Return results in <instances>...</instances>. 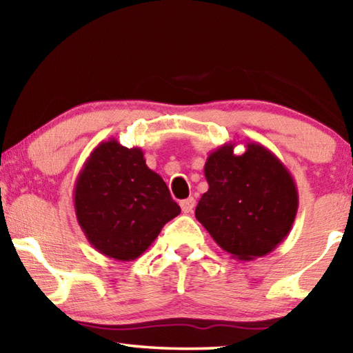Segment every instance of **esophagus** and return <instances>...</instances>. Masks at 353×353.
Returning a JSON list of instances; mask_svg holds the SVG:
<instances>
[{"label":"esophagus","mask_w":353,"mask_h":353,"mask_svg":"<svg viewBox=\"0 0 353 353\" xmlns=\"http://www.w3.org/2000/svg\"><path fill=\"white\" fill-rule=\"evenodd\" d=\"M194 205H196L194 198H188V199H185V201L181 202V208H182L183 213H191V212H193Z\"/></svg>","instance_id":"34e87169"}]
</instances>
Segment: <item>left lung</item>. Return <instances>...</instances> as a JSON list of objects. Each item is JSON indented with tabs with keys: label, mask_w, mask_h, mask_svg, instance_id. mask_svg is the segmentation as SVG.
<instances>
[{
	"label": "left lung",
	"mask_w": 353,
	"mask_h": 353,
	"mask_svg": "<svg viewBox=\"0 0 353 353\" xmlns=\"http://www.w3.org/2000/svg\"><path fill=\"white\" fill-rule=\"evenodd\" d=\"M224 143L207 157L208 190L196 207V219L214 243L234 259L249 261L272 252L296 219L294 179L276 154L260 143Z\"/></svg>",
	"instance_id": "1"
}]
</instances>
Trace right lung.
I'll use <instances>...</instances> for the list:
<instances>
[{"mask_svg":"<svg viewBox=\"0 0 353 353\" xmlns=\"http://www.w3.org/2000/svg\"><path fill=\"white\" fill-rule=\"evenodd\" d=\"M76 218L92 246L109 259L132 261L181 213L141 148L101 141L83 163L73 191Z\"/></svg>","mask_w":353,"mask_h":353,"instance_id":"add662e5","label":"right lung"}]
</instances>
